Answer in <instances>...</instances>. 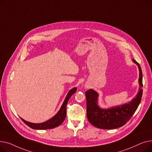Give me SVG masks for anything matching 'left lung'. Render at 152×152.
<instances>
[{
  "label": "left lung",
  "instance_id": "8db88e82",
  "mask_svg": "<svg viewBox=\"0 0 152 152\" xmlns=\"http://www.w3.org/2000/svg\"><path fill=\"white\" fill-rule=\"evenodd\" d=\"M139 70V91L136 97L131 102L123 105L103 109L97 104L98 93L93 89L85 92L86 99V115L88 121L96 128L103 129L118 128L124 125L137 110L142 96V72L138 62L132 59Z\"/></svg>",
  "mask_w": 152,
  "mask_h": 152
}]
</instances>
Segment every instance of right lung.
I'll return each mask as SVG.
<instances>
[{
  "mask_svg": "<svg viewBox=\"0 0 152 152\" xmlns=\"http://www.w3.org/2000/svg\"><path fill=\"white\" fill-rule=\"evenodd\" d=\"M76 87L71 89L67 93L63 103H62L61 105V107L60 108L58 112L54 116V117H52L51 119L46 121L45 122L41 123H33L27 121L21 118V119L26 125H28L29 127L34 129H48L59 126L60 124L64 121L66 117V105L67 102L69 101L70 97L76 92Z\"/></svg>",
  "mask_w": 152,
  "mask_h": 152,
  "instance_id": "right-lung-1",
  "label": "right lung"
}]
</instances>
